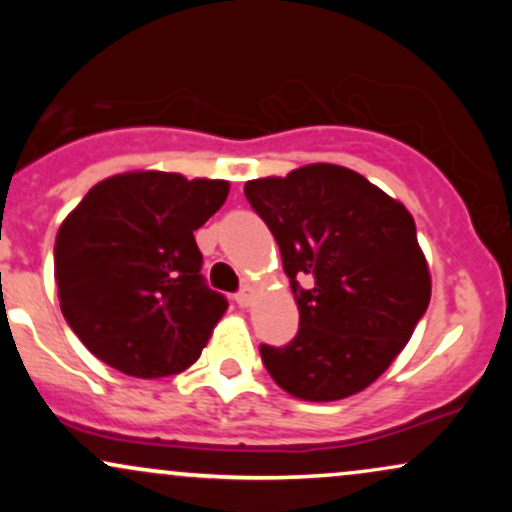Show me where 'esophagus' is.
<instances>
[{
  "mask_svg": "<svg viewBox=\"0 0 512 512\" xmlns=\"http://www.w3.org/2000/svg\"><path fill=\"white\" fill-rule=\"evenodd\" d=\"M252 296H255V293H252L250 286H243V289L236 293V303L240 305V308H248V305L252 303Z\"/></svg>",
  "mask_w": 512,
  "mask_h": 512,
  "instance_id": "34e87169",
  "label": "esophagus"
}]
</instances>
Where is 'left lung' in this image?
Masks as SVG:
<instances>
[{
  "instance_id": "obj_1",
  "label": "left lung",
  "mask_w": 512,
  "mask_h": 512,
  "mask_svg": "<svg viewBox=\"0 0 512 512\" xmlns=\"http://www.w3.org/2000/svg\"><path fill=\"white\" fill-rule=\"evenodd\" d=\"M245 197L279 245L301 310L289 344L260 346L264 368L308 402L356 395L395 361L431 301L414 219L330 163L250 180Z\"/></svg>"
}]
</instances>
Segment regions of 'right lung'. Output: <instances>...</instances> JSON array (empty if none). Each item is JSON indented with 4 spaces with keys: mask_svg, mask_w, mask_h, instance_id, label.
I'll return each mask as SVG.
<instances>
[{
    "mask_svg": "<svg viewBox=\"0 0 512 512\" xmlns=\"http://www.w3.org/2000/svg\"><path fill=\"white\" fill-rule=\"evenodd\" d=\"M226 197L223 180L144 170L98 182L64 219L60 308L93 356L144 380L197 361L228 301L204 281L195 231Z\"/></svg>",
    "mask_w": 512,
    "mask_h": 512,
    "instance_id": "right-lung-1",
    "label": "right lung"
}]
</instances>
